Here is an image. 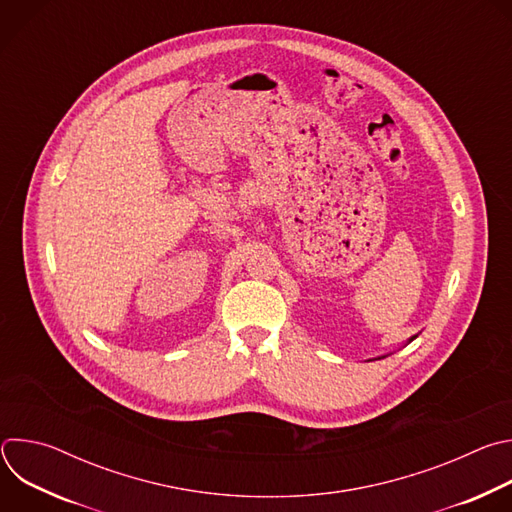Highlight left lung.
<instances>
[{"label": "left lung", "instance_id": "obj_1", "mask_svg": "<svg viewBox=\"0 0 512 512\" xmlns=\"http://www.w3.org/2000/svg\"><path fill=\"white\" fill-rule=\"evenodd\" d=\"M411 340H413V338H411Z\"/></svg>", "mask_w": 512, "mask_h": 512}]
</instances>
